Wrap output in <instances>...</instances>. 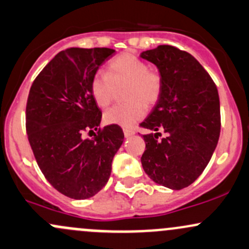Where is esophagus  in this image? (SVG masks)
<instances>
[{
  "label": "esophagus",
  "instance_id": "esophagus-1",
  "mask_svg": "<svg viewBox=\"0 0 249 249\" xmlns=\"http://www.w3.org/2000/svg\"><path fill=\"white\" fill-rule=\"evenodd\" d=\"M135 133H136L135 130H132V129H124V136L126 138L132 137V136L135 135Z\"/></svg>",
  "mask_w": 249,
  "mask_h": 249
}]
</instances>
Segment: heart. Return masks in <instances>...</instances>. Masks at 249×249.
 Returning a JSON list of instances; mask_svg holds the SVG:
<instances>
[{
	"label": "heart",
	"mask_w": 249,
	"mask_h": 249,
	"mask_svg": "<svg viewBox=\"0 0 249 249\" xmlns=\"http://www.w3.org/2000/svg\"><path fill=\"white\" fill-rule=\"evenodd\" d=\"M124 89L127 103L117 105L105 113V123L130 127L145 116L147 107L160 100L163 90V78L158 70L149 69L144 61L131 53H123L108 64V74L96 72L90 81V93L101 108L113 101L117 89Z\"/></svg>",
	"instance_id": "1"
}]
</instances>
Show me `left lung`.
Returning <instances> with one entry per match:
<instances>
[{
    "instance_id": "1",
    "label": "left lung",
    "mask_w": 249,
    "mask_h": 249,
    "mask_svg": "<svg viewBox=\"0 0 249 249\" xmlns=\"http://www.w3.org/2000/svg\"><path fill=\"white\" fill-rule=\"evenodd\" d=\"M158 67L163 78L162 95L141 126L145 150L141 162L153 181L172 190L190 186L213 156L221 112L217 87L192 54L171 45L141 53ZM161 132L166 137L158 140Z\"/></svg>"
}]
</instances>
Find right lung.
Instances as JSON below:
<instances>
[{
  "label": "right lung",
  "instance_id": "obj_1",
  "mask_svg": "<svg viewBox=\"0 0 249 249\" xmlns=\"http://www.w3.org/2000/svg\"><path fill=\"white\" fill-rule=\"evenodd\" d=\"M114 50L70 48L57 53L33 81L26 105V130L39 168L58 192L93 197L107 184L112 160L123 144L118 125L100 129V108L90 81ZM99 129L86 139L84 132Z\"/></svg>",
  "mask_w": 249,
  "mask_h": 249
}]
</instances>
